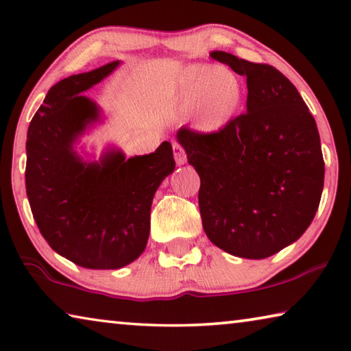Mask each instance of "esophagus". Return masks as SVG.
<instances>
[{
  "label": "esophagus",
  "instance_id": "obj_1",
  "mask_svg": "<svg viewBox=\"0 0 351 351\" xmlns=\"http://www.w3.org/2000/svg\"><path fill=\"white\" fill-rule=\"evenodd\" d=\"M173 154H175L176 165H184L187 162L186 152H184V148L180 145V143H173Z\"/></svg>",
  "mask_w": 351,
  "mask_h": 351
}]
</instances>
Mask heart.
Returning a JSON list of instances; mask_svg holds the SVG:
<instances>
[{"mask_svg":"<svg viewBox=\"0 0 351 351\" xmlns=\"http://www.w3.org/2000/svg\"><path fill=\"white\" fill-rule=\"evenodd\" d=\"M178 92L184 104L193 108V121L203 132L230 125L243 98L241 81L226 66H187L178 81Z\"/></svg>","mask_w":351,"mask_h":351,"instance_id":"heart-1","label":"heart"}]
</instances>
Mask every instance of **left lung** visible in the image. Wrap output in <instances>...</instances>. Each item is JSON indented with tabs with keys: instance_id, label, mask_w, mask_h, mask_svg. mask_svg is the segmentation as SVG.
I'll use <instances>...</instances> for the list:
<instances>
[{
	"instance_id": "obj_1",
	"label": "left lung",
	"mask_w": 351,
	"mask_h": 351,
	"mask_svg": "<svg viewBox=\"0 0 351 351\" xmlns=\"http://www.w3.org/2000/svg\"><path fill=\"white\" fill-rule=\"evenodd\" d=\"M210 58L247 76V112L210 134L180 128L176 141L202 181L198 204L209 241L237 258L264 259L298 241L319 208V130L275 66L225 51Z\"/></svg>"
}]
</instances>
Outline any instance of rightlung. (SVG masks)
I'll list each match as a JSON object with an SVG mask.
<instances>
[{
	"label": "right lung",
	"mask_w": 351,
	"mask_h": 351,
	"mask_svg": "<svg viewBox=\"0 0 351 351\" xmlns=\"http://www.w3.org/2000/svg\"><path fill=\"white\" fill-rule=\"evenodd\" d=\"M119 65L59 81L27 128L26 195L38 230L56 253L93 270L121 269L143 253L153 197L175 170L170 142L130 159L115 147L98 160L77 153L81 136L101 120L99 106L81 93Z\"/></svg>",
	"instance_id": "obj_1"
}]
</instances>
